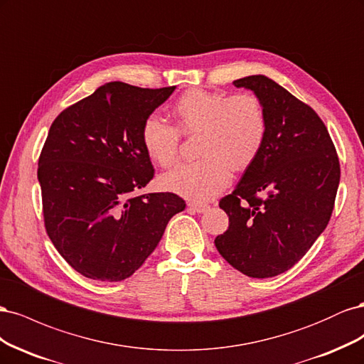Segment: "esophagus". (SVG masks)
Listing matches in <instances>:
<instances>
[{"label":"esophagus","mask_w":364,"mask_h":364,"mask_svg":"<svg viewBox=\"0 0 364 364\" xmlns=\"http://www.w3.org/2000/svg\"><path fill=\"white\" fill-rule=\"evenodd\" d=\"M188 206L191 208V209H194L196 213H206L208 209H209V205L208 203H200V202H190L188 203Z\"/></svg>","instance_id":"34e87169"}]
</instances>
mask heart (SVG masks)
Wrapping results in <instances>:
<instances>
[{
	"label": "heart",
	"instance_id": "heart-1",
	"mask_svg": "<svg viewBox=\"0 0 364 364\" xmlns=\"http://www.w3.org/2000/svg\"><path fill=\"white\" fill-rule=\"evenodd\" d=\"M178 129L158 115H150L141 127V142L147 156L161 167L178 158L179 132H200L197 159L161 176L162 188L193 200H209L230 181V167L243 170L258 156L267 134V118L261 102L252 94L228 97L222 92L191 90L174 103L171 111Z\"/></svg>",
	"mask_w": 364,
	"mask_h": 364
}]
</instances>
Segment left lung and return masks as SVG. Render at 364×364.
<instances>
[{"label": "left lung", "mask_w": 364, "mask_h": 364, "mask_svg": "<svg viewBox=\"0 0 364 364\" xmlns=\"http://www.w3.org/2000/svg\"><path fill=\"white\" fill-rule=\"evenodd\" d=\"M234 86L261 102L267 134L235 190L220 200L229 228L214 243L246 277L272 278L291 269L325 230L340 164L323 121L285 87L262 74Z\"/></svg>", "instance_id": "1"}]
</instances>
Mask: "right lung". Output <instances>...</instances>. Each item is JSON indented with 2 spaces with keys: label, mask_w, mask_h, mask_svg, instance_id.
I'll return each mask as SVG.
<instances>
[{
  "label": "right lung",
  "mask_w": 364,
  "mask_h": 364,
  "mask_svg": "<svg viewBox=\"0 0 364 364\" xmlns=\"http://www.w3.org/2000/svg\"><path fill=\"white\" fill-rule=\"evenodd\" d=\"M174 90L105 83L53 121L38 164L43 220L54 247L86 278H129L185 209L173 193L135 194L153 178L142 123Z\"/></svg>",
  "instance_id": "obj_1"
}]
</instances>
